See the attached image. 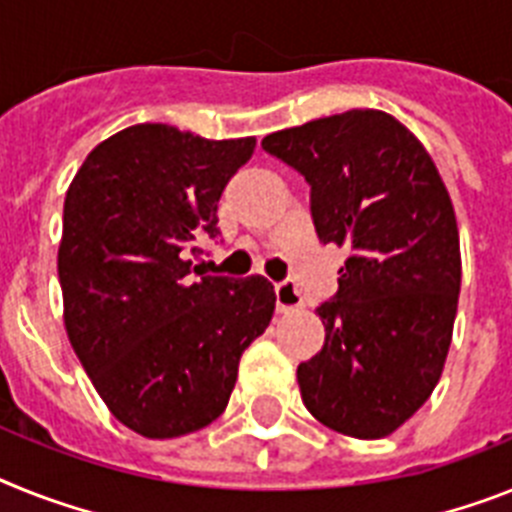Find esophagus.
<instances>
[{"instance_id": "34e87169", "label": "esophagus", "mask_w": 512, "mask_h": 512, "mask_svg": "<svg viewBox=\"0 0 512 512\" xmlns=\"http://www.w3.org/2000/svg\"><path fill=\"white\" fill-rule=\"evenodd\" d=\"M276 307L278 312H291V309L304 307V299L296 289V283L291 281H281L276 283Z\"/></svg>"}]
</instances>
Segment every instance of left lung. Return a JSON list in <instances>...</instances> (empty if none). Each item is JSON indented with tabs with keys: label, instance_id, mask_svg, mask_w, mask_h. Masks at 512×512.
<instances>
[{
	"label": "left lung",
	"instance_id": "8db88e82",
	"mask_svg": "<svg viewBox=\"0 0 512 512\" xmlns=\"http://www.w3.org/2000/svg\"><path fill=\"white\" fill-rule=\"evenodd\" d=\"M263 148L307 179L320 242L349 249L336 296L317 307L325 346L296 369L304 406L341 435L388 437L432 395L453 338L448 190L414 132L377 109L273 132Z\"/></svg>",
	"mask_w": 512,
	"mask_h": 512
}]
</instances>
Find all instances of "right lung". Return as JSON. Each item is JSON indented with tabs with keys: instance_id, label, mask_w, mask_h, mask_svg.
<instances>
[{
	"instance_id": "add662e5",
	"label": "right lung",
	"mask_w": 512,
	"mask_h": 512,
	"mask_svg": "<svg viewBox=\"0 0 512 512\" xmlns=\"http://www.w3.org/2000/svg\"><path fill=\"white\" fill-rule=\"evenodd\" d=\"M255 137L205 140L135 124L90 150L64 197V328L124 427L169 440L223 414L244 349L268 328L263 276H203L190 255Z\"/></svg>"
}]
</instances>
